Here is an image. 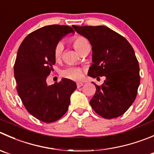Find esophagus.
Masks as SVG:
<instances>
[{
	"instance_id": "1",
	"label": "esophagus",
	"mask_w": 154,
	"mask_h": 154,
	"mask_svg": "<svg viewBox=\"0 0 154 154\" xmlns=\"http://www.w3.org/2000/svg\"><path fill=\"white\" fill-rule=\"evenodd\" d=\"M83 83H77V88L81 87V86H83Z\"/></svg>"
}]
</instances>
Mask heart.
<instances>
[{
  "label": "heart",
  "mask_w": 154,
  "mask_h": 154,
  "mask_svg": "<svg viewBox=\"0 0 154 154\" xmlns=\"http://www.w3.org/2000/svg\"><path fill=\"white\" fill-rule=\"evenodd\" d=\"M71 41H72L73 46L75 50L79 53L86 44H89L87 40L82 36H74V37H72ZM62 50H63V46L62 44H59L58 45H56L54 50V58L56 61H59L61 59ZM62 76L67 79H70V80H80L83 78V72L81 68L71 66L68 67L62 71Z\"/></svg>",
  "instance_id": "1"
}]
</instances>
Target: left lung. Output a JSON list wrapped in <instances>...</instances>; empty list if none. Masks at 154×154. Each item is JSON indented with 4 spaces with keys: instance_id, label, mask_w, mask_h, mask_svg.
Wrapping results in <instances>:
<instances>
[{
    "instance_id": "left-lung-1",
    "label": "left lung",
    "mask_w": 154,
    "mask_h": 154,
    "mask_svg": "<svg viewBox=\"0 0 154 154\" xmlns=\"http://www.w3.org/2000/svg\"><path fill=\"white\" fill-rule=\"evenodd\" d=\"M73 28L92 46L93 64L88 75L106 77L101 86L92 82L96 91L90 105L105 119L120 117L134 102L140 84L139 65L133 48L124 37L106 26Z\"/></svg>"
}]
</instances>
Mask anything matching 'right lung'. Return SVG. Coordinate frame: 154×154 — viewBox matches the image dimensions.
Segmentation results:
<instances>
[{
    "mask_svg": "<svg viewBox=\"0 0 154 154\" xmlns=\"http://www.w3.org/2000/svg\"><path fill=\"white\" fill-rule=\"evenodd\" d=\"M69 33L67 25H52L33 31L19 47L14 65L18 94L26 110L44 123L56 121L66 113L75 82L67 78L48 86L47 76L56 63L54 50Z\"/></svg>",
    "mask_w": 154,
    "mask_h": 154,
    "instance_id": "obj_1",
    "label": "right lung"
}]
</instances>
